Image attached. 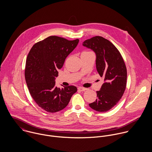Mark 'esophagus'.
<instances>
[{
    "label": "esophagus",
    "mask_w": 152,
    "mask_h": 152,
    "mask_svg": "<svg viewBox=\"0 0 152 152\" xmlns=\"http://www.w3.org/2000/svg\"><path fill=\"white\" fill-rule=\"evenodd\" d=\"M78 89L80 91H85L87 90V88H83V87H78Z\"/></svg>",
    "instance_id": "34e87169"
}]
</instances>
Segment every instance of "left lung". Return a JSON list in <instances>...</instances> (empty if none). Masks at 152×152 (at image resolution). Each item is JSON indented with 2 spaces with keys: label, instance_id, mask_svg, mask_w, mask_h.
<instances>
[{
  "label": "left lung",
  "instance_id": "left-lung-1",
  "mask_svg": "<svg viewBox=\"0 0 152 152\" xmlns=\"http://www.w3.org/2000/svg\"><path fill=\"white\" fill-rule=\"evenodd\" d=\"M83 45L96 54V68L104 83L96 91L97 99L89 104L98 112H107L117 104L126 86L127 70L123 58L116 47L107 39L95 36L84 41Z\"/></svg>",
  "mask_w": 152,
  "mask_h": 152
}]
</instances>
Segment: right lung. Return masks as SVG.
I'll use <instances>...</instances> for the list:
<instances>
[{
  "mask_svg": "<svg viewBox=\"0 0 152 152\" xmlns=\"http://www.w3.org/2000/svg\"><path fill=\"white\" fill-rule=\"evenodd\" d=\"M78 39L68 40L52 36L35 44L26 60L25 79L29 92L36 103L44 110L54 113L67 106L77 91L75 86H55L57 70L64 65L65 58L74 50Z\"/></svg>",
  "mask_w": 152,
  "mask_h": 152,
  "instance_id": "right-lung-1",
  "label": "right lung"
}]
</instances>
